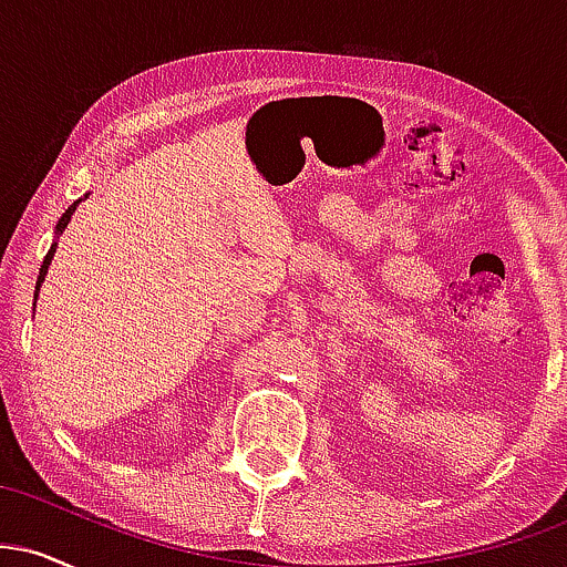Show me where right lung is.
Segmentation results:
<instances>
[{
	"mask_svg": "<svg viewBox=\"0 0 567 567\" xmlns=\"http://www.w3.org/2000/svg\"><path fill=\"white\" fill-rule=\"evenodd\" d=\"M90 194H84L82 199H87ZM82 199H76L74 205L69 207L66 213H63L61 218H58V224H55V239H53V245H50V250H48V256H44V261H42V269H39V277H37V290H34V306H37V298H39V288H42V282H44V277H48V269H50V264H53V256H55V247H58V237H61L63 231H66V226H69V220H71V216H74V210L76 207H80V202Z\"/></svg>",
	"mask_w": 567,
	"mask_h": 567,
	"instance_id": "obj_1",
	"label": "right lung"
}]
</instances>
